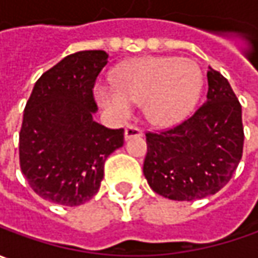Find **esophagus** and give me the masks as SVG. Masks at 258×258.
I'll use <instances>...</instances> for the list:
<instances>
[{
  "instance_id": "34e87169",
  "label": "esophagus",
  "mask_w": 258,
  "mask_h": 258,
  "mask_svg": "<svg viewBox=\"0 0 258 258\" xmlns=\"http://www.w3.org/2000/svg\"><path fill=\"white\" fill-rule=\"evenodd\" d=\"M124 136H125V138L140 137V136H143V130L140 128V127H137V125H134V124H128V125L125 127Z\"/></svg>"
}]
</instances>
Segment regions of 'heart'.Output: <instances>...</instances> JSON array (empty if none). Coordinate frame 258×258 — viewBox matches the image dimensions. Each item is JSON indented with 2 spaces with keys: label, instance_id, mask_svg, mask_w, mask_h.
Wrapping results in <instances>:
<instances>
[{
  "label": "heart",
  "instance_id": "1",
  "mask_svg": "<svg viewBox=\"0 0 258 258\" xmlns=\"http://www.w3.org/2000/svg\"><path fill=\"white\" fill-rule=\"evenodd\" d=\"M203 76L191 59L146 57L125 62L117 70L115 85L100 84L95 97L118 118H127L133 104L144 102L146 117L160 127L182 121L199 100Z\"/></svg>",
  "mask_w": 258,
  "mask_h": 258
}]
</instances>
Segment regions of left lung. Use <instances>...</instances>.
Masks as SVG:
<instances>
[{
    "instance_id": "1",
    "label": "left lung",
    "mask_w": 258,
    "mask_h": 258,
    "mask_svg": "<svg viewBox=\"0 0 258 258\" xmlns=\"http://www.w3.org/2000/svg\"><path fill=\"white\" fill-rule=\"evenodd\" d=\"M207 100L171 128L147 131L143 171L157 194L192 201L220 191L243 156L241 104L226 77L207 73Z\"/></svg>"
}]
</instances>
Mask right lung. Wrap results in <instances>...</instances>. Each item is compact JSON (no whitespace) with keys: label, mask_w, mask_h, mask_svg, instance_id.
I'll list each match as a JSON object with an SVG mask.
<instances>
[{"label":"right lung","mask_w":258,"mask_h":258,"mask_svg":"<svg viewBox=\"0 0 258 258\" xmlns=\"http://www.w3.org/2000/svg\"><path fill=\"white\" fill-rule=\"evenodd\" d=\"M101 49L78 51L34 85L20 131V167L41 199L74 207L100 190L107 157L124 144V128L93 120L94 85L107 66Z\"/></svg>","instance_id":"obj_1"}]
</instances>
